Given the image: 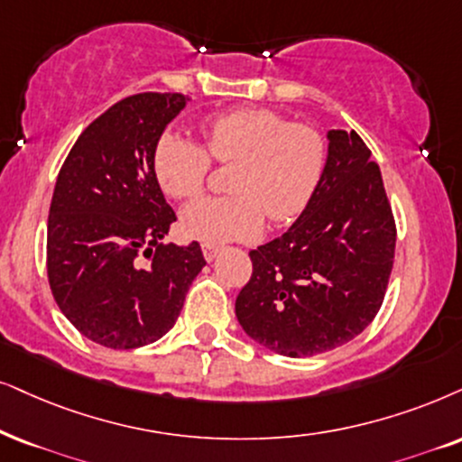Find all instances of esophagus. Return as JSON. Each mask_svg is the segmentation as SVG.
I'll list each match as a JSON object with an SVG mask.
<instances>
[{
	"label": "esophagus",
	"mask_w": 462,
	"mask_h": 462,
	"mask_svg": "<svg viewBox=\"0 0 462 462\" xmlns=\"http://www.w3.org/2000/svg\"><path fill=\"white\" fill-rule=\"evenodd\" d=\"M202 254H204V260H207V262H213L215 258H217L219 247H217V245H208V243H204V245H202Z\"/></svg>",
	"instance_id": "obj_1"
}]
</instances>
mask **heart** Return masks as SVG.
<instances>
[{"mask_svg": "<svg viewBox=\"0 0 462 462\" xmlns=\"http://www.w3.org/2000/svg\"><path fill=\"white\" fill-rule=\"evenodd\" d=\"M200 130L204 149L166 132L153 151L157 183L177 200L200 194L211 160L235 163L227 180L232 196L204 198L180 215L189 238L208 245L247 241L262 230L264 215L285 224L305 211L328 160L322 132L266 108L227 110L208 116Z\"/></svg>", "mask_w": 462, "mask_h": 462, "instance_id": "heart-1", "label": "heart"}]
</instances>
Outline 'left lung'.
<instances>
[{"instance_id":"left-lung-1","label":"left lung","mask_w":462,"mask_h":462,"mask_svg":"<svg viewBox=\"0 0 462 462\" xmlns=\"http://www.w3.org/2000/svg\"><path fill=\"white\" fill-rule=\"evenodd\" d=\"M354 130L328 132V160L300 217L249 251L254 273L236 318L260 346L290 358L352 341L382 307L396 226L382 172Z\"/></svg>"}]
</instances>
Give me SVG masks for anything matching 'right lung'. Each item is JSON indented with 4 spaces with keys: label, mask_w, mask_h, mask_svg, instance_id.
Segmentation results:
<instances>
[{
    "label": "right lung",
    "mask_w": 462,
    "mask_h": 462,
    "mask_svg": "<svg viewBox=\"0 0 462 462\" xmlns=\"http://www.w3.org/2000/svg\"><path fill=\"white\" fill-rule=\"evenodd\" d=\"M183 93H136L97 116L74 143L49 211L46 271L61 313L110 349L149 346L172 328L196 274L200 245H163L177 215L153 172Z\"/></svg>",
    "instance_id": "obj_1"
}]
</instances>
